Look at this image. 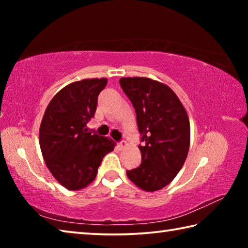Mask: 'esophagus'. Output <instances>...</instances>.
I'll list each match as a JSON object with an SVG mask.
<instances>
[{
	"label": "esophagus",
	"mask_w": 248,
	"mask_h": 248,
	"mask_svg": "<svg viewBox=\"0 0 248 248\" xmlns=\"http://www.w3.org/2000/svg\"><path fill=\"white\" fill-rule=\"evenodd\" d=\"M128 146V143L125 141H121V142H119L118 143V148L120 149V150H124V149H125Z\"/></svg>",
	"instance_id": "34e87169"
}]
</instances>
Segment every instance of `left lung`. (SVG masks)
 Returning <instances> with one entry per match:
<instances>
[{"mask_svg": "<svg viewBox=\"0 0 248 248\" xmlns=\"http://www.w3.org/2000/svg\"><path fill=\"white\" fill-rule=\"evenodd\" d=\"M120 86L131 100L142 134V162L127 170L131 182L144 191L167 186L186 161L190 144L187 111L174 91L148 78H121Z\"/></svg>", "mask_w": 248, "mask_h": 248, "instance_id": "8db88e82", "label": "left lung"}]
</instances>
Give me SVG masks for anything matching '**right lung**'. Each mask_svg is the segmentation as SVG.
<instances>
[{"mask_svg":"<svg viewBox=\"0 0 248 248\" xmlns=\"http://www.w3.org/2000/svg\"><path fill=\"white\" fill-rule=\"evenodd\" d=\"M107 78H85L64 86L50 100L39 129V144L48 170L62 186L79 190L94 182L115 142L87 132L98 94Z\"/></svg>","mask_w":248,"mask_h":248,"instance_id":"1","label":"right lung"}]
</instances>
